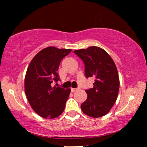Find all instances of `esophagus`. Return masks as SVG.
Listing matches in <instances>:
<instances>
[{
  "instance_id": "1",
  "label": "esophagus",
  "mask_w": 147,
  "mask_h": 147,
  "mask_svg": "<svg viewBox=\"0 0 147 147\" xmlns=\"http://www.w3.org/2000/svg\"><path fill=\"white\" fill-rule=\"evenodd\" d=\"M77 90H78V88H71L72 92H75V91H77Z\"/></svg>"
}]
</instances>
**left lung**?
<instances>
[{
  "instance_id": "left-lung-1",
  "label": "left lung",
  "mask_w": 147,
  "mask_h": 147,
  "mask_svg": "<svg viewBox=\"0 0 147 147\" xmlns=\"http://www.w3.org/2000/svg\"><path fill=\"white\" fill-rule=\"evenodd\" d=\"M74 53L83 61L86 77L95 78L93 88L86 90L88 97L81 109L88 116L102 117L110 111L117 98L119 79L115 64L99 47L76 50Z\"/></svg>"
}]
</instances>
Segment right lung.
<instances>
[{
  "instance_id": "1",
  "label": "right lung",
  "mask_w": 147,
  "mask_h": 147,
  "mask_svg": "<svg viewBox=\"0 0 147 147\" xmlns=\"http://www.w3.org/2000/svg\"><path fill=\"white\" fill-rule=\"evenodd\" d=\"M70 49L48 47L37 53L30 62L25 78V92L30 106L38 115L53 119L63 113L70 88L52 86L59 80L57 70Z\"/></svg>"
}]
</instances>
